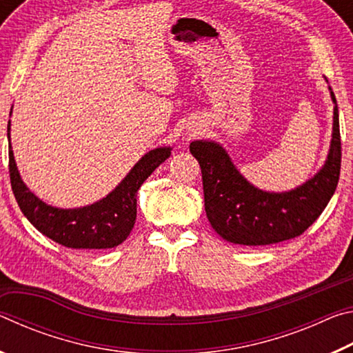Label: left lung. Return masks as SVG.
Returning <instances> with one entry per match:
<instances>
[{"mask_svg":"<svg viewBox=\"0 0 353 353\" xmlns=\"http://www.w3.org/2000/svg\"><path fill=\"white\" fill-rule=\"evenodd\" d=\"M328 92L334 107L327 159L313 177L292 190L276 193L256 188L241 174L221 143H190V151L201 165L207 218L225 241L265 246L291 240L302 235L324 212L341 170L338 104L330 85Z\"/></svg>","mask_w":353,"mask_h":353,"instance_id":"8db88e82","label":"left lung"}]
</instances>
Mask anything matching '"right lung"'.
Wrapping results in <instances>:
<instances>
[{"mask_svg":"<svg viewBox=\"0 0 353 353\" xmlns=\"http://www.w3.org/2000/svg\"><path fill=\"white\" fill-rule=\"evenodd\" d=\"M8 140L10 183L20 210L40 234L71 249H110L126 240L135 224L137 193L141 183L172 151L170 146L151 149L103 199L90 205L61 208L46 204L23 182L10 145V119Z\"/></svg>","mask_w":353,"mask_h":353,"instance_id":"right-lung-1","label":"right lung"}]
</instances>
